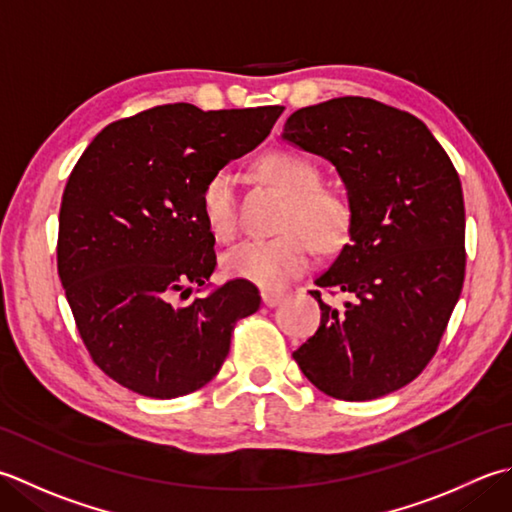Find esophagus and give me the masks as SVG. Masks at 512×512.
<instances>
[{"instance_id": "esophagus-1", "label": "esophagus", "mask_w": 512, "mask_h": 512, "mask_svg": "<svg viewBox=\"0 0 512 512\" xmlns=\"http://www.w3.org/2000/svg\"><path fill=\"white\" fill-rule=\"evenodd\" d=\"M262 299H264V304L268 308H273V306H277L279 302H282L284 295L282 293H275V290H262Z\"/></svg>"}]
</instances>
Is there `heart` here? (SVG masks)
Listing matches in <instances>:
<instances>
[{"instance_id":"1","label":"heart","mask_w":512,"mask_h":512,"mask_svg":"<svg viewBox=\"0 0 512 512\" xmlns=\"http://www.w3.org/2000/svg\"><path fill=\"white\" fill-rule=\"evenodd\" d=\"M266 182L282 190L286 204L279 219L284 233L270 239H248L224 255V270L230 277L279 290L302 277L319 248H337L344 242L353 210L344 193L319 184V170L313 162L295 153H268L257 162ZM202 215L217 239L228 242L237 235V202L233 177L226 170L206 179L202 188Z\"/></svg>"}]
</instances>
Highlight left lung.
<instances>
[{
	"label": "left lung",
	"mask_w": 512,
	"mask_h": 512,
	"mask_svg": "<svg viewBox=\"0 0 512 512\" xmlns=\"http://www.w3.org/2000/svg\"><path fill=\"white\" fill-rule=\"evenodd\" d=\"M282 137L337 168L353 210L348 244L310 290L322 322L295 362L344 402L395 393L437 353L464 286L457 170L422 119L368 97L299 108ZM322 289L351 299L328 307Z\"/></svg>",
	"instance_id": "1"
}]
</instances>
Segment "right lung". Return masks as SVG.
<instances>
[{
    "instance_id": "right-lung-1",
    "label": "right lung",
    "mask_w": 512,
    "mask_h": 512,
    "mask_svg": "<svg viewBox=\"0 0 512 512\" xmlns=\"http://www.w3.org/2000/svg\"><path fill=\"white\" fill-rule=\"evenodd\" d=\"M282 113L164 104L108 124L79 157L59 208L57 270L86 350L117 384L153 399L199 390L235 324L262 304L246 279L175 299L217 266L206 179L262 144Z\"/></svg>"
}]
</instances>
